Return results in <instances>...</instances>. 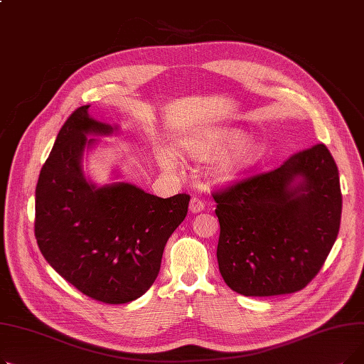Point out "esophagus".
I'll use <instances>...</instances> for the list:
<instances>
[{"mask_svg":"<svg viewBox=\"0 0 364 364\" xmlns=\"http://www.w3.org/2000/svg\"><path fill=\"white\" fill-rule=\"evenodd\" d=\"M203 208H205V203L200 198L193 196L192 200H190V211L192 213H200V211H203Z\"/></svg>","mask_w":364,"mask_h":364,"instance_id":"obj_1","label":"esophagus"}]
</instances>
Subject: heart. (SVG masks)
<instances>
[{
	"label": "heart",
	"mask_w": 364,
	"mask_h": 364,
	"mask_svg": "<svg viewBox=\"0 0 364 364\" xmlns=\"http://www.w3.org/2000/svg\"><path fill=\"white\" fill-rule=\"evenodd\" d=\"M245 139V134L239 129H220L215 132H206L203 136H196L188 139L186 143V150L196 158H215L221 153L227 151L228 149H233ZM262 155V146L251 141L232 155H227L221 159H218L214 165L215 176L221 180H230L236 177L239 172H242L245 168L251 166L255 164ZM161 164L171 169L174 168L176 162L168 150H162L159 153Z\"/></svg>",
	"instance_id": "obj_1"
}]
</instances>
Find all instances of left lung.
Listing matches in <instances>:
<instances>
[{"label":"left lung","instance_id":"1","mask_svg":"<svg viewBox=\"0 0 364 364\" xmlns=\"http://www.w3.org/2000/svg\"><path fill=\"white\" fill-rule=\"evenodd\" d=\"M296 178L301 183L292 186ZM213 198L220 273L228 288L245 296L304 289L339 232V172L323 143L294 153L276 169L214 190Z\"/></svg>","mask_w":364,"mask_h":364}]
</instances>
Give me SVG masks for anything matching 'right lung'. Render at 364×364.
<instances>
[{
	"instance_id": "right-lung-1",
	"label": "right lung",
	"mask_w": 364,
	"mask_h": 364,
	"mask_svg": "<svg viewBox=\"0 0 364 364\" xmlns=\"http://www.w3.org/2000/svg\"><path fill=\"white\" fill-rule=\"evenodd\" d=\"M72 112L57 134L35 190V237L53 269L84 295L105 304L140 298L156 280L169 236L187 215L190 196L166 199L118 183L94 187L81 158L87 134L110 125Z\"/></svg>"
}]
</instances>
